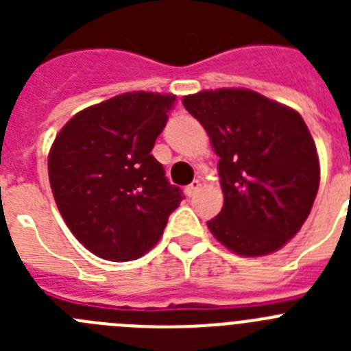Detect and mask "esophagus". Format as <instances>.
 <instances>
[{
  "label": "esophagus",
  "instance_id": "1",
  "mask_svg": "<svg viewBox=\"0 0 351 351\" xmlns=\"http://www.w3.org/2000/svg\"><path fill=\"white\" fill-rule=\"evenodd\" d=\"M198 190H200V181H198V179H195L191 184L186 186V195H188V197H193Z\"/></svg>",
  "mask_w": 351,
  "mask_h": 351
}]
</instances>
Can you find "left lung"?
Returning a JSON list of instances; mask_svg holds the SVG:
<instances>
[{
	"instance_id": "1",
	"label": "left lung",
	"mask_w": 351,
	"mask_h": 351,
	"mask_svg": "<svg viewBox=\"0 0 351 351\" xmlns=\"http://www.w3.org/2000/svg\"><path fill=\"white\" fill-rule=\"evenodd\" d=\"M219 156L223 202L209 230L243 256L278 251L308 219L320 163L299 112L250 89L200 91L182 98Z\"/></svg>"
}]
</instances>
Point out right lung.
Segmentation results:
<instances>
[{"label": "right lung", "instance_id": "add662e5", "mask_svg": "<svg viewBox=\"0 0 351 351\" xmlns=\"http://www.w3.org/2000/svg\"><path fill=\"white\" fill-rule=\"evenodd\" d=\"M173 95L125 93L84 108L49 153V181L64 223L91 253L128 262L160 241L184 197L151 154Z\"/></svg>", "mask_w": 351, "mask_h": 351}]
</instances>
